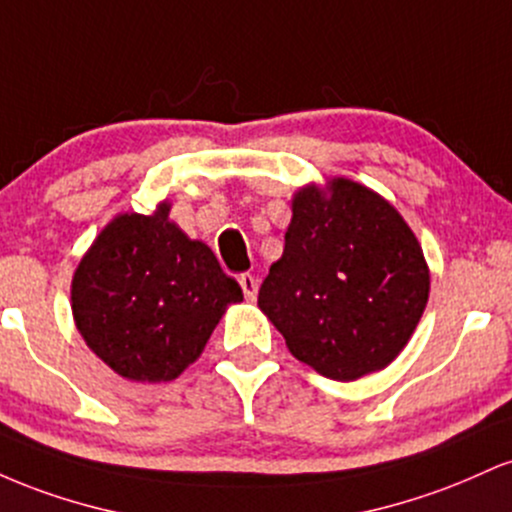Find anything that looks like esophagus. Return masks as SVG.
<instances>
[{
    "label": "esophagus",
    "mask_w": 512,
    "mask_h": 512,
    "mask_svg": "<svg viewBox=\"0 0 512 512\" xmlns=\"http://www.w3.org/2000/svg\"><path fill=\"white\" fill-rule=\"evenodd\" d=\"M238 281H240V289H243V293H245V298H248V301H255L257 289H260V284H257L255 276H252V274H240Z\"/></svg>",
    "instance_id": "esophagus-1"
}]
</instances>
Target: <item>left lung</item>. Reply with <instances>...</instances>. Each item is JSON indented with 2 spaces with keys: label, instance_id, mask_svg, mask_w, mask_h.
Listing matches in <instances>:
<instances>
[{
  "label": "left lung",
  "instance_id": "8db88e82",
  "mask_svg": "<svg viewBox=\"0 0 512 512\" xmlns=\"http://www.w3.org/2000/svg\"><path fill=\"white\" fill-rule=\"evenodd\" d=\"M284 255L257 305L298 361L349 380L390 366L419 325L431 276L399 211L354 180L293 197Z\"/></svg>",
  "mask_w": 512,
  "mask_h": 512
}]
</instances>
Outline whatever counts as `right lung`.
I'll use <instances>...</instances> for the list:
<instances>
[{
    "mask_svg": "<svg viewBox=\"0 0 512 512\" xmlns=\"http://www.w3.org/2000/svg\"><path fill=\"white\" fill-rule=\"evenodd\" d=\"M161 202L151 216L120 214L81 257L72 313L88 349L117 375L168 383L207 346L238 281L202 240L187 238Z\"/></svg>",
    "mask_w": 512,
    "mask_h": 512,
    "instance_id": "add662e5",
    "label": "right lung"
}]
</instances>
